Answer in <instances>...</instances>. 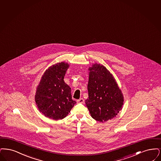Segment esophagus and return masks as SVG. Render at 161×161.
<instances>
[{"label":"esophagus","mask_w":161,"mask_h":161,"mask_svg":"<svg viewBox=\"0 0 161 161\" xmlns=\"http://www.w3.org/2000/svg\"><path fill=\"white\" fill-rule=\"evenodd\" d=\"M84 103V100L83 98H80L79 100H77V103H80V104H82Z\"/></svg>","instance_id":"1"}]
</instances>
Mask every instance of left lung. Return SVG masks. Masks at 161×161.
I'll return each instance as SVG.
<instances>
[{
  "label": "left lung",
  "mask_w": 161,
  "mask_h": 161,
  "mask_svg": "<svg viewBox=\"0 0 161 161\" xmlns=\"http://www.w3.org/2000/svg\"><path fill=\"white\" fill-rule=\"evenodd\" d=\"M88 70L86 106L92 119L102 123L107 121L121 110L123 95L112 74L103 65L94 64Z\"/></svg>",
  "instance_id": "left-lung-1"
}]
</instances>
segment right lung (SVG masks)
I'll return each instance as SVG.
<instances>
[{
  "label": "right lung",
  "mask_w": 161,
  "mask_h": 161,
  "mask_svg": "<svg viewBox=\"0 0 161 161\" xmlns=\"http://www.w3.org/2000/svg\"><path fill=\"white\" fill-rule=\"evenodd\" d=\"M69 65L61 62L50 67L37 86L35 100L44 116L55 120L65 118L76 102L71 97V88L64 80Z\"/></svg>",
  "instance_id": "obj_1"
}]
</instances>
